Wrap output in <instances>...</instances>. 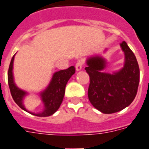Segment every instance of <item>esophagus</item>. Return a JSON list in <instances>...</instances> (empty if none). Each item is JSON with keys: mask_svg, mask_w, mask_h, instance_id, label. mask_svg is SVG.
<instances>
[{"mask_svg": "<svg viewBox=\"0 0 149 149\" xmlns=\"http://www.w3.org/2000/svg\"><path fill=\"white\" fill-rule=\"evenodd\" d=\"M82 66H83V62H82V60H78L77 62V63L75 64L76 70L77 71H80L82 68Z\"/></svg>", "mask_w": 149, "mask_h": 149, "instance_id": "34e87169", "label": "esophagus"}]
</instances>
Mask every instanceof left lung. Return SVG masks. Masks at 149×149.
<instances>
[{
	"label": "left lung",
	"mask_w": 149,
	"mask_h": 149,
	"mask_svg": "<svg viewBox=\"0 0 149 149\" xmlns=\"http://www.w3.org/2000/svg\"><path fill=\"white\" fill-rule=\"evenodd\" d=\"M125 55L124 68L118 72H102L105 61L100 56L87 59L86 72L90 76L88 98L93 107L104 114L118 112L131 104L139 83V68L134 53L125 41L120 44Z\"/></svg>",
	"instance_id": "left-lung-1"
}]
</instances>
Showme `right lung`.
I'll list each match as a JSON object with an SVG mask.
<instances>
[{
	"mask_svg": "<svg viewBox=\"0 0 149 149\" xmlns=\"http://www.w3.org/2000/svg\"><path fill=\"white\" fill-rule=\"evenodd\" d=\"M14 56L11 59L8 69L9 87H10L11 95L15 102L22 109L28 111L24 107V105L22 103V100L24 96L26 95V93L23 90H20L19 88H18L13 81V64ZM74 73H75V68L74 66H71L67 69L61 70L53 74V78L47 88L40 93L42 101L44 104V111L38 114H34L35 115L38 117L50 116L59 109L64 97L66 84L70 77H72V74Z\"/></svg>",
	"mask_w": 149,
	"mask_h": 149,
	"instance_id": "add662e5",
	"label": "right lung"
}]
</instances>
